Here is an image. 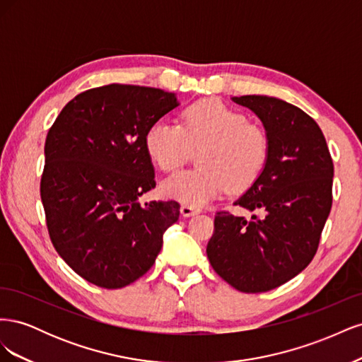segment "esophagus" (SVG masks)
Masks as SVG:
<instances>
[{
	"label": "esophagus",
	"mask_w": 362,
	"mask_h": 362,
	"mask_svg": "<svg viewBox=\"0 0 362 362\" xmlns=\"http://www.w3.org/2000/svg\"><path fill=\"white\" fill-rule=\"evenodd\" d=\"M180 211H181V214H182L184 217H190V216H194V214L201 213V208H196V206H192V205L182 204L181 208H180Z\"/></svg>",
	"instance_id": "34e87169"
}]
</instances>
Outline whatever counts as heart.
Segmentation results:
<instances>
[{
	"label": "heart",
	"mask_w": 362,
	"mask_h": 362,
	"mask_svg": "<svg viewBox=\"0 0 362 362\" xmlns=\"http://www.w3.org/2000/svg\"><path fill=\"white\" fill-rule=\"evenodd\" d=\"M190 149H201L198 169L173 173L161 181L166 198L202 206L228 187L249 189L269 160V137L259 127L221 101H201L182 112L181 127L169 119L152 122L145 133L149 160L164 172L184 163Z\"/></svg>",
	"instance_id": "heart-1"
}]
</instances>
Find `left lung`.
Masks as SVG:
<instances>
[{"label":"left lung","instance_id":"left-lung-1","mask_svg":"<svg viewBox=\"0 0 362 362\" xmlns=\"http://www.w3.org/2000/svg\"><path fill=\"white\" fill-rule=\"evenodd\" d=\"M261 120L269 160L235 205L214 217L206 255L214 272L243 293L276 288L310 264L332 206L334 164L315 120L299 107L266 95L233 96Z\"/></svg>","mask_w":362,"mask_h":362}]
</instances>
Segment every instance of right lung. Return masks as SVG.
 <instances>
[{
    "label": "right lung",
    "instance_id": "add662e5",
    "mask_svg": "<svg viewBox=\"0 0 362 362\" xmlns=\"http://www.w3.org/2000/svg\"><path fill=\"white\" fill-rule=\"evenodd\" d=\"M177 107L156 87L108 84L76 95L48 131L40 198L51 242L98 287L144 276L180 218L175 201L139 202L156 187L145 133Z\"/></svg>",
    "mask_w": 362,
    "mask_h": 362
}]
</instances>
